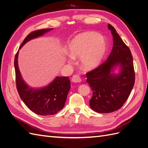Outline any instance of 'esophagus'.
Masks as SVG:
<instances>
[{"label":"esophagus","instance_id":"obj_1","mask_svg":"<svg viewBox=\"0 0 148 148\" xmlns=\"http://www.w3.org/2000/svg\"><path fill=\"white\" fill-rule=\"evenodd\" d=\"M71 82H73V83H80L82 82L81 77H80L79 75H75L73 76L72 78H71Z\"/></svg>","mask_w":148,"mask_h":148}]
</instances>
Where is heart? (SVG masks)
<instances>
[{"label":"heart","instance_id":"1","mask_svg":"<svg viewBox=\"0 0 148 148\" xmlns=\"http://www.w3.org/2000/svg\"><path fill=\"white\" fill-rule=\"evenodd\" d=\"M68 50L73 59L81 57L80 61L84 69L92 70L104 59L107 51V42L104 36L97 33L86 31L77 34L71 40Z\"/></svg>","mask_w":148,"mask_h":148}]
</instances>
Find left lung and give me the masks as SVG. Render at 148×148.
Wrapping results in <instances>:
<instances>
[{
    "instance_id": "1",
    "label": "left lung",
    "mask_w": 148,
    "mask_h": 148,
    "mask_svg": "<svg viewBox=\"0 0 148 148\" xmlns=\"http://www.w3.org/2000/svg\"><path fill=\"white\" fill-rule=\"evenodd\" d=\"M108 28L113 36L112 51L105 62L86 73V82L92 91L89 106L98 113L119 110L135 84L131 51L113 26L109 24Z\"/></svg>"
}]
</instances>
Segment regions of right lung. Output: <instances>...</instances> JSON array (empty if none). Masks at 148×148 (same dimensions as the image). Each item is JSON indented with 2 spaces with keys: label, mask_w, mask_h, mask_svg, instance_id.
Instances as JSON below:
<instances>
[{
  "label": "right lung",
  "mask_w": 148,
  "mask_h": 148,
  "mask_svg": "<svg viewBox=\"0 0 148 148\" xmlns=\"http://www.w3.org/2000/svg\"><path fill=\"white\" fill-rule=\"evenodd\" d=\"M53 28L33 31L28 34L22 42L20 49L31 41L42 36ZM19 50L15 58L14 66L16 84L21 100L33 112L40 115H53L64 108L66 97L70 89V81L68 77H56L52 82L41 88L29 86L22 78L18 64Z\"/></svg>",
  "instance_id": "add662e5"
}]
</instances>
